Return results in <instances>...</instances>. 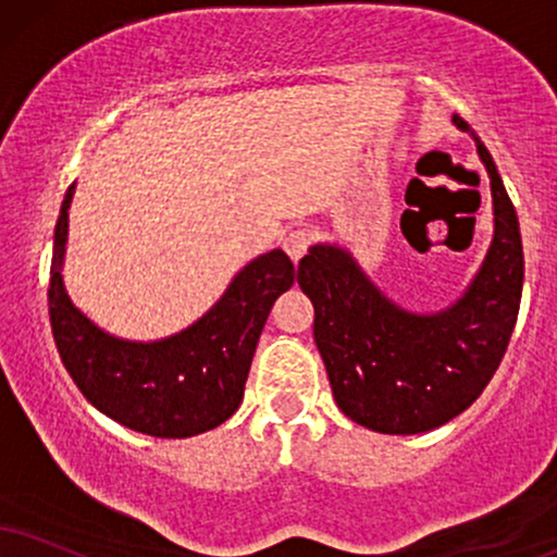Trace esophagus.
I'll use <instances>...</instances> for the list:
<instances>
[{
    "mask_svg": "<svg viewBox=\"0 0 557 557\" xmlns=\"http://www.w3.org/2000/svg\"><path fill=\"white\" fill-rule=\"evenodd\" d=\"M312 245V232L310 230H292L289 235L284 237V250L289 252V258L294 260V263H297V260L305 256L307 252V247Z\"/></svg>",
    "mask_w": 557,
    "mask_h": 557,
    "instance_id": "obj_1",
    "label": "esophagus"
}]
</instances>
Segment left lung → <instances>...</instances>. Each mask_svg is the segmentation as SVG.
<instances>
[{
  "label": "left lung",
  "mask_w": 557,
  "mask_h": 557,
  "mask_svg": "<svg viewBox=\"0 0 557 557\" xmlns=\"http://www.w3.org/2000/svg\"><path fill=\"white\" fill-rule=\"evenodd\" d=\"M472 134L491 177L493 243L455 305L413 314L376 289L338 245H314L299 260V286L314 305L318 343L333 397L351 421L380 434H421L468 410L488 387L517 325L524 252L519 219L496 162Z\"/></svg>",
  "instance_id": "left-lung-1"
}]
</instances>
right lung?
<instances>
[{"label":"right lung","mask_w":557,"mask_h":557,"mask_svg":"<svg viewBox=\"0 0 557 557\" xmlns=\"http://www.w3.org/2000/svg\"><path fill=\"white\" fill-rule=\"evenodd\" d=\"M69 185L53 232L48 314L69 376L100 413L126 429L160 438H185L216 429L239 408L247 372L273 301L294 284V263L271 250L237 273L224 297L164 341L113 338L72 305L61 278Z\"/></svg>","instance_id":"obj_1"}]
</instances>
